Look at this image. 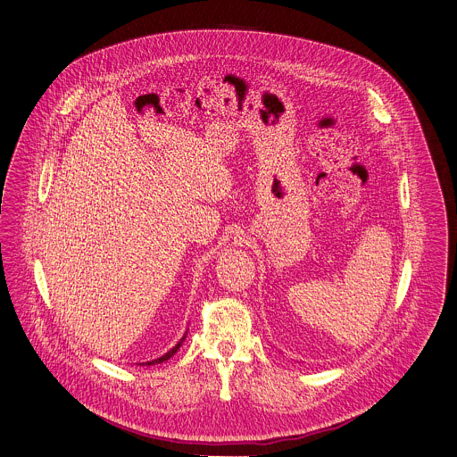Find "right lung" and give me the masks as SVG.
Listing matches in <instances>:
<instances>
[{
    "mask_svg": "<svg viewBox=\"0 0 457 457\" xmlns=\"http://www.w3.org/2000/svg\"><path fill=\"white\" fill-rule=\"evenodd\" d=\"M184 340H186V335L182 337V340H180V342H179V344H177L173 349H170L166 354L161 355V357H157V359H154V361H147V362H145V366H151V364H159V362H162V361H168L171 355L175 354V353L180 349V345H182V342H184ZM140 364H144V362H140Z\"/></svg>",
    "mask_w": 457,
    "mask_h": 457,
    "instance_id": "1",
    "label": "right lung"
}]
</instances>
